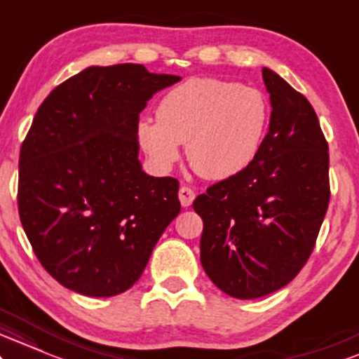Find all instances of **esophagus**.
Masks as SVG:
<instances>
[{
	"instance_id": "esophagus-1",
	"label": "esophagus",
	"mask_w": 359,
	"mask_h": 359,
	"mask_svg": "<svg viewBox=\"0 0 359 359\" xmlns=\"http://www.w3.org/2000/svg\"><path fill=\"white\" fill-rule=\"evenodd\" d=\"M178 196H180L181 205H183V206H189V205L193 203V200H195L196 193L193 191V189L189 188V187H181Z\"/></svg>"
}]
</instances>
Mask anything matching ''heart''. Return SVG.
I'll use <instances>...</instances> for the list:
<instances>
[{"instance_id":"obj_1","label":"heart","mask_w":359,"mask_h":359,"mask_svg":"<svg viewBox=\"0 0 359 359\" xmlns=\"http://www.w3.org/2000/svg\"><path fill=\"white\" fill-rule=\"evenodd\" d=\"M158 121L137 122V141L156 166L168 170L187 144L198 175L225 180L250 166L262 149L272 121L267 94L220 79H188L159 100Z\"/></svg>"}]
</instances>
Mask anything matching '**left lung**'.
Masks as SVG:
<instances>
[{
    "instance_id": "obj_1",
    "label": "left lung",
    "mask_w": 359,
    "mask_h": 359,
    "mask_svg": "<svg viewBox=\"0 0 359 359\" xmlns=\"http://www.w3.org/2000/svg\"><path fill=\"white\" fill-rule=\"evenodd\" d=\"M272 121L250 166L193 203L200 260L218 289L257 299L287 285L313 254L330 205V153L313 105L264 69Z\"/></svg>"
}]
</instances>
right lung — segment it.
Returning a JSON list of instances; mask_svg holds the SVG:
<instances>
[{
    "instance_id": "add662e5",
    "label": "right lung",
    "mask_w": 359,
    "mask_h": 359,
    "mask_svg": "<svg viewBox=\"0 0 359 359\" xmlns=\"http://www.w3.org/2000/svg\"><path fill=\"white\" fill-rule=\"evenodd\" d=\"M178 75L137 63L88 67L55 87L20 151L18 212L36 259L63 287L111 297L136 284L180 213L176 178L139 163V114Z\"/></svg>"
}]
</instances>
